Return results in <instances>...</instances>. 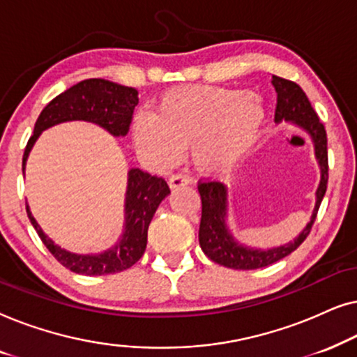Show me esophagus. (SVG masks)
<instances>
[{"label": "esophagus", "instance_id": "esophagus-1", "mask_svg": "<svg viewBox=\"0 0 357 357\" xmlns=\"http://www.w3.org/2000/svg\"><path fill=\"white\" fill-rule=\"evenodd\" d=\"M190 180L185 174H174L172 177L169 178V185L170 188H178V187H185V185H188Z\"/></svg>", "mask_w": 357, "mask_h": 357}]
</instances>
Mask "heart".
I'll return each mask as SVG.
<instances>
[{
    "label": "heart",
    "mask_w": 357,
    "mask_h": 357,
    "mask_svg": "<svg viewBox=\"0 0 357 357\" xmlns=\"http://www.w3.org/2000/svg\"><path fill=\"white\" fill-rule=\"evenodd\" d=\"M266 112L261 99L242 89L195 86L160 97L155 116L139 114L135 144L155 164H170L182 146L204 172L231 169L260 133Z\"/></svg>",
    "instance_id": "b5f03b06"
}]
</instances>
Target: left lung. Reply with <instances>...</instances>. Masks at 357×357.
I'll list each match as a JSON object with an SVG mask.
<instances>
[{
  "instance_id": "8db88e82",
  "label": "left lung",
  "mask_w": 357,
  "mask_h": 357,
  "mask_svg": "<svg viewBox=\"0 0 357 357\" xmlns=\"http://www.w3.org/2000/svg\"><path fill=\"white\" fill-rule=\"evenodd\" d=\"M273 86L278 92V104L275 110L276 121H294L307 130L314 139L315 155L321 169V180L317 190V203L310 222L294 242L287 245L270 248V250H253L238 245L227 232L226 222V187L218 180H199L198 192L202 197V222H199V245L208 258L214 263L232 268V270H257L280 261L296 250L305 241L314 226L320 203L325 197L328 183V149H326V131L314 107L310 105L305 92L294 81L273 76Z\"/></svg>"
}]
</instances>
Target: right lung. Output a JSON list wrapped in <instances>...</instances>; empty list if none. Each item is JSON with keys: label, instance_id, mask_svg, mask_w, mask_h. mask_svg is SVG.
<instances>
[{"label": "right lung", "instance_id": "add662e5", "mask_svg": "<svg viewBox=\"0 0 357 357\" xmlns=\"http://www.w3.org/2000/svg\"><path fill=\"white\" fill-rule=\"evenodd\" d=\"M138 104V91L133 87L115 84L105 79H86L56 96L40 112L33 126V135L29 138L22 155V170L26 167L29 151L38 135L50 126L70 120H86L100 125L114 136H125L130 131L133 110ZM170 193L167 182L158 175L144 170L131 169L128 174V192H126V227L123 238L115 248L100 255H75L63 250L48 238L36 219L27 209L33 229L48 252L63 266L77 275H112L128 270L143 257L148 243V229L155 209Z\"/></svg>", "mask_w": 357, "mask_h": 357}]
</instances>
